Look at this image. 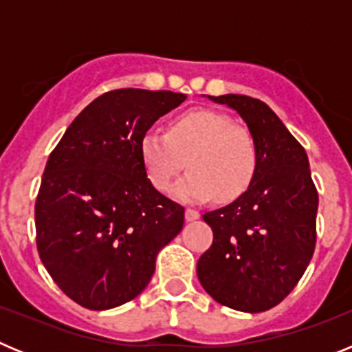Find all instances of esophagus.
I'll list each match as a JSON object with an SVG mask.
<instances>
[{"instance_id": "34e87169", "label": "esophagus", "mask_w": 352, "mask_h": 352, "mask_svg": "<svg viewBox=\"0 0 352 352\" xmlns=\"http://www.w3.org/2000/svg\"><path fill=\"white\" fill-rule=\"evenodd\" d=\"M185 219L188 220V222H194V220L199 219V211L190 210V208H188V210L185 211Z\"/></svg>"}]
</instances>
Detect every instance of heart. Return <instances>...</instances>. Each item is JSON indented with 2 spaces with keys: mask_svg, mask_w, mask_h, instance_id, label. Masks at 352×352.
<instances>
[{
  "mask_svg": "<svg viewBox=\"0 0 352 352\" xmlns=\"http://www.w3.org/2000/svg\"><path fill=\"white\" fill-rule=\"evenodd\" d=\"M141 158L149 182L162 192L169 188L186 158L190 170L173 186V195L183 203H203L214 194L222 201L234 199L250 185L257 167L250 133L208 109L182 114L167 132H146Z\"/></svg>",
  "mask_w": 352,
  "mask_h": 352,
  "instance_id": "obj_1",
  "label": "heart"
}]
</instances>
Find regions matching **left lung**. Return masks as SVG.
<instances>
[{
    "instance_id": "8db88e82",
    "label": "left lung",
    "mask_w": 352,
    "mask_h": 352,
    "mask_svg": "<svg viewBox=\"0 0 352 352\" xmlns=\"http://www.w3.org/2000/svg\"><path fill=\"white\" fill-rule=\"evenodd\" d=\"M208 98L245 121L257 167L238 199L203 214L213 245L199 257V282L229 309L264 312L294 289L316 248L319 197L309 157L264 102L234 93Z\"/></svg>"
}]
</instances>
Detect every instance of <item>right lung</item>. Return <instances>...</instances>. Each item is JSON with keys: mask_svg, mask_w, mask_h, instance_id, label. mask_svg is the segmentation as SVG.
Returning a JSON list of instances; mask_svg holds the SVG:
<instances>
[{"mask_svg": "<svg viewBox=\"0 0 352 352\" xmlns=\"http://www.w3.org/2000/svg\"><path fill=\"white\" fill-rule=\"evenodd\" d=\"M186 95L125 88L100 95L72 121L43 170L36 247L52 280L89 310L144 291L158 252L182 232L185 208L149 182L141 141Z\"/></svg>", "mask_w": 352, "mask_h": 352, "instance_id": "1", "label": "right lung"}]
</instances>
